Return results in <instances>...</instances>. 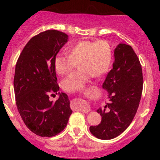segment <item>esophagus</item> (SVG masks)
<instances>
[{
  "instance_id": "1",
  "label": "esophagus",
  "mask_w": 160,
  "mask_h": 160,
  "mask_svg": "<svg viewBox=\"0 0 160 160\" xmlns=\"http://www.w3.org/2000/svg\"><path fill=\"white\" fill-rule=\"evenodd\" d=\"M80 111H82V112H84V113L89 112V111H90V106L88 105V104H86V105H84L83 107H82L80 109Z\"/></svg>"
}]
</instances>
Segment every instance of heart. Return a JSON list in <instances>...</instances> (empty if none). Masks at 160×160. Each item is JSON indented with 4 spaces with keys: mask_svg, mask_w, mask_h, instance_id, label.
<instances>
[{
    "mask_svg": "<svg viewBox=\"0 0 160 160\" xmlns=\"http://www.w3.org/2000/svg\"><path fill=\"white\" fill-rule=\"evenodd\" d=\"M68 52L57 53L54 59L55 69L60 75L70 73L79 62L80 70L62 80L67 90L82 89L93 75H103L111 67L112 49L107 41L82 40L70 46Z\"/></svg>",
    "mask_w": 160,
    "mask_h": 160,
    "instance_id": "obj_1",
    "label": "heart"
}]
</instances>
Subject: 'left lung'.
<instances>
[{
	"mask_svg": "<svg viewBox=\"0 0 160 160\" xmlns=\"http://www.w3.org/2000/svg\"><path fill=\"white\" fill-rule=\"evenodd\" d=\"M102 88L108 93L110 101L97 111L101 122L90 126V131L96 138L108 140L118 136L129 126L141 100L142 70L132 46L121 43L114 49L113 68Z\"/></svg>",
	"mask_w": 160,
	"mask_h": 160,
	"instance_id": "obj_1",
	"label": "left lung"
}]
</instances>
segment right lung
<instances>
[{
  "instance_id": "1",
  "label": "right lung",
  "mask_w": 160,
  "mask_h": 160,
  "mask_svg": "<svg viewBox=\"0 0 160 160\" xmlns=\"http://www.w3.org/2000/svg\"><path fill=\"white\" fill-rule=\"evenodd\" d=\"M67 40L68 35L59 31L40 32L25 45L16 63L14 90L18 111L27 128L38 136L58 135L72 114L65 93H59L56 101L49 100L59 89L55 56Z\"/></svg>"
}]
</instances>
